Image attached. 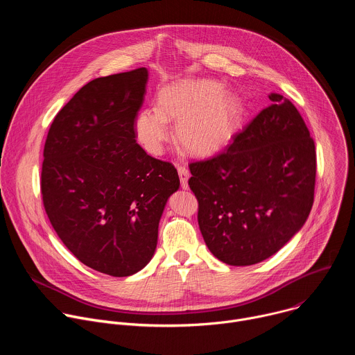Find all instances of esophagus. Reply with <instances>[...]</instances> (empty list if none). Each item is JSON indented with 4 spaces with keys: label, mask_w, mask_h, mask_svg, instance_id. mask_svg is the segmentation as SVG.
Instances as JSON below:
<instances>
[{
    "label": "esophagus",
    "mask_w": 355,
    "mask_h": 355,
    "mask_svg": "<svg viewBox=\"0 0 355 355\" xmlns=\"http://www.w3.org/2000/svg\"><path fill=\"white\" fill-rule=\"evenodd\" d=\"M178 175H180V181H181V187L182 189H188V180H189V171L185 167H178Z\"/></svg>",
    "instance_id": "obj_1"
}]
</instances>
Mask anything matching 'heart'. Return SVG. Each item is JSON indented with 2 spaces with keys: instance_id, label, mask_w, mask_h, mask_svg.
<instances>
[{
  "instance_id": "1",
  "label": "heart",
  "mask_w": 355,
  "mask_h": 355,
  "mask_svg": "<svg viewBox=\"0 0 355 355\" xmlns=\"http://www.w3.org/2000/svg\"><path fill=\"white\" fill-rule=\"evenodd\" d=\"M241 116L239 96L215 80H182L163 87L155 108L140 110L133 121L137 143L160 156L175 125L178 143L189 155L207 157L220 151L234 135Z\"/></svg>"
}]
</instances>
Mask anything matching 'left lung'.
Masks as SVG:
<instances>
[{
	"instance_id": "obj_1",
	"label": "left lung",
	"mask_w": 355,
	"mask_h": 355,
	"mask_svg": "<svg viewBox=\"0 0 355 355\" xmlns=\"http://www.w3.org/2000/svg\"><path fill=\"white\" fill-rule=\"evenodd\" d=\"M223 153L189 164L198 223L212 254L252 266L281 250L305 225L315 195V141L281 94Z\"/></svg>"
}]
</instances>
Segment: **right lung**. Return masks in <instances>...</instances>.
<instances>
[{
	"instance_id": "obj_1",
	"label": "right lung",
	"mask_w": 355,
	"mask_h": 355,
	"mask_svg": "<svg viewBox=\"0 0 355 355\" xmlns=\"http://www.w3.org/2000/svg\"><path fill=\"white\" fill-rule=\"evenodd\" d=\"M147 80L140 67L85 84L56 115L43 150L50 223L83 264L112 277L148 264L167 200L180 188L174 166L136 143Z\"/></svg>"
}]
</instances>
